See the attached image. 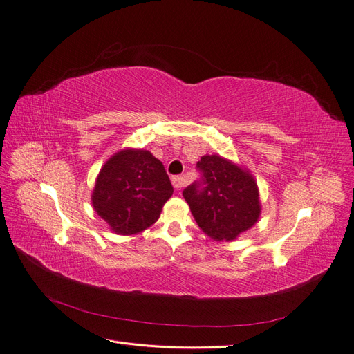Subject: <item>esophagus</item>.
<instances>
[{
    "mask_svg": "<svg viewBox=\"0 0 354 354\" xmlns=\"http://www.w3.org/2000/svg\"><path fill=\"white\" fill-rule=\"evenodd\" d=\"M185 183H187V180H185V178H183V176H174L172 178V185H174V188L175 189H182L183 187H185Z\"/></svg>",
    "mask_w": 354,
    "mask_h": 354,
    "instance_id": "1",
    "label": "esophagus"
}]
</instances>
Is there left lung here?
Wrapping results in <instances>:
<instances>
[{"instance_id":"obj_1","label":"left lung","mask_w":354,"mask_h":354,"mask_svg":"<svg viewBox=\"0 0 354 354\" xmlns=\"http://www.w3.org/2000/svg\"><path fill=\"white\" fill-rule=\"evenodd\" d=\"M199 178L183 189L199 228L218 241H230L259 218L257 185L250 174L220 156H203Z\"/></svg>"}]
</instances>
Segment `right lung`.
Masks as SVG:
<instances>
[{
  "label": "right lung",
  "mask_w": 354,
  "mask_h": 354,
  "mask_svg": "<svg viewBox=\"0 0 354 354\" xmlns=\"http://www.w3.org/2000/svg\"><path fill=\"white\" fill-rule=\"evenodd\" d=\"M174 188L159 159L146 150H122L106 162L92 205L117 234H136L155 223Z\"/></svg>",
  "instance_id": "right-lung-1"
}]
</instances>
